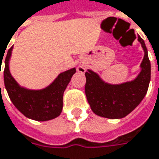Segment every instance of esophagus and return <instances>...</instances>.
<instances>
[{
	"label": "esophagus",
	"instance_id": "obj_1",
	"mask_svg": "<svg viewBox=\"0 0 159 159\" xmlns=\"http://www.w3.org/2000/svg\"><path fill=\"white\" fill-rule=\"evenodd\" d=\"M77 71L80 72V73H84V72H85V68H84V66H81V65H79V66L77 67Z\"/></svg>",
	"mask_w": 159,
	"mask_h": 159
}]
</instances>
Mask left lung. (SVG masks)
<instances>
[{
	"label": "left lung",
	"instance_id": "8db88e82",
	"mask_svg": "<svg viewBox=\"0 0 159 159\" xmlns=\"http://www.w3.org/2000/svg\"><path fill=\"white\" fill-rule=\"evenodd\" d=\"M144 50L140 73L135 79L121 84H109L88 69L85 73L84 91L90 107L95 115L109 119H120L130 114L147 94L151 78V65L144 40L137 37Z\"/></svg>",
	"mask_w": 159,
	"mask_h": 159
}]
</instances>
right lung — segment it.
<instances>
[{"label": "right lung", "mask_w": 159, "mask_h": 159, "mask_svg": "<svg viewBox=\"0 0 159 159\" xmlns=\"http://www.w3.org/2000/svg\"><path fill=\"white\" fill-rule=\"evenodd\" d=\"M12 48L13 46L9 49L5 58L3 78L9 97L14 107L26 117L36 121H48L59 116L63 110V95L76 72L75 68L59 74L49 85L43 89H29L21 86L10 72L9 64Z\"/></svg>", "instance_id": "right-lung-1"}]
</instances>
